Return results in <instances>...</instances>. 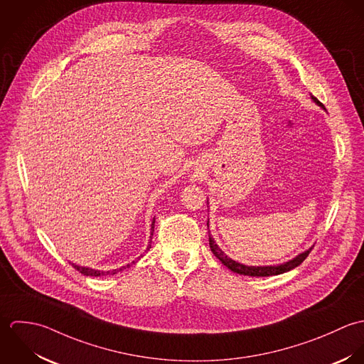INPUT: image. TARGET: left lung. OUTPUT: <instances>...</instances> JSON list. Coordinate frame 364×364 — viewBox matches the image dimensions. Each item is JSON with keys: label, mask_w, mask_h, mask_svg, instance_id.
<instances>
[{"label": "left lung", "mask_w": 364, "mask_h": 364, "mask_svg": "<svg viewBox=\"0 0 364 364\" xmlns=\"http://www.w3.org/2000/svg\"><path fill=\"white\" fill-rule=\"evenodd\" d=\"M312 100L325 109L323 104L319 102L315 97H312ZM207 226H208V222H207ZM210 247L213 250V253L218 257L219 260L222 262L223 266H226L229 270H232L233 273H237V274H242V276H252V277H269V276H277V274H283L286 272H290L292 269H295L296 266H299L305 259L306 256L309 255V252L312 250V247H309L308 250L299 253L298 256H295L292 260H289L283 264H277V266H246V264H242V263H237L235 260H232L230 257H228L218 247V245L215 243V240L211 237L210 235Z\"/></svg>", "instance_id": "8db88e82"}]
</instances>
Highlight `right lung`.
Returning <instances> with one entry per match:
<instances>
[{
	"mask_svg": "<svg viewBox=\"0 0 364 364\" xmlns=\"http://www.w3.org/2000/svg\"><path fill=\"white\" fill-rule=\"evenodd\" d=\"M150 230H151V233H150V240H149V245H147V250L150 249V243H151V236H153V230H154V218H153V222H151V229H150ZM132 263H135V262H132ZM132 263H131V264H127V266H124V267H121V269H115V270H112V272H100V270H94V269H88V267H80V266H75V264H73V267L77 272H80V273L84 274V276L100 277V276H105V274H117L118 272H122L124 269L131 267Z\"/></svg>",
	"mask_w": 364,
	"mask_h": 364,
	"instance_id": "obj_1",
	"label": "right lung"
}]
</instances>
